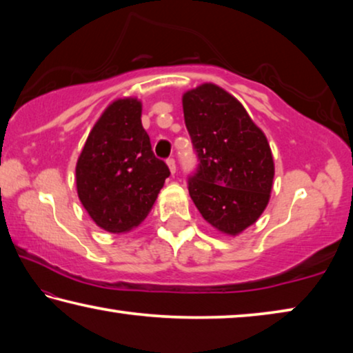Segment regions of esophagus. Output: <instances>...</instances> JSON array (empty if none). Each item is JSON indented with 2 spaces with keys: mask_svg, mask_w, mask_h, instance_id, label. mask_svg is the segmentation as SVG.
<instances>
[{
  "mask_svg": "<svg viewBox=\"0 0 353 353\" xmlns=\"http://www.w3.org/2000/svg\"><path fill=\"white\" fill-rule=\"evenodd\" d=\"M166 165H168L171 174H174V172H176V160L174 159H168V160H166Z\"/></svg>",
  "mask_w": 353,
  "mask_h": 353,
  "instance_id": "34e87169",
  "label": "esophagus"
}]
</instances>
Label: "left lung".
<instances>
[{
    "instance_id": "8db88e82",
    "label": "left lung",
    "mask_w": 353,
    "mask_h": 353,
    "mask_svg": "<svg viewBox=\"0 0 353 353\" xmlns=\"http://www.w3.org/2000/svg\"><path fill=\"white\" fill-rule=\"evenodd\" d=\"M182 105L199 160L188 179L191 199L208 224L235 236L252 225L270 202V143L240 101L214 83L188 90Z\"/></svg>"
}]
</instances>
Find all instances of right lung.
<instances>
[{
    "instance_id": "1",
    "label": "right lung",
    "mask_w": 353,
    "mask_h": 353,
    "mask_svg": "<svg viewBox=\"0 0 353 353\" xmlns=\"http://www.w3.org/2000/svg\"><path fill=\"white\" fill-rule=\"evenodd\" d=\"M168 176L141 126L140 101H113L76 163L77 196L90 218L110 234L132 230L151 212Z\"/></svg>"
}]
</instances>
